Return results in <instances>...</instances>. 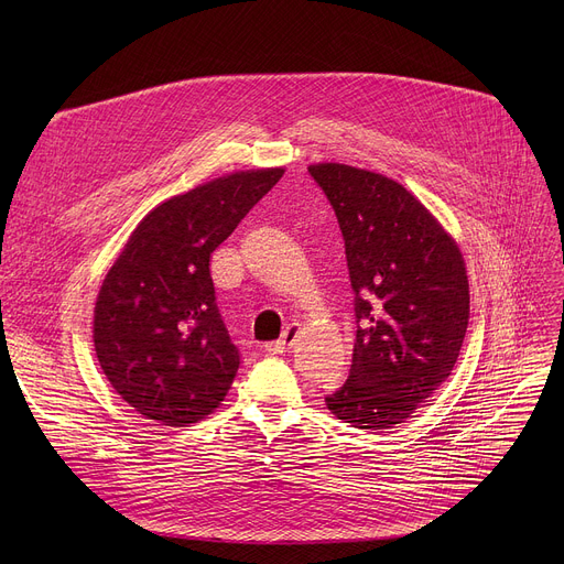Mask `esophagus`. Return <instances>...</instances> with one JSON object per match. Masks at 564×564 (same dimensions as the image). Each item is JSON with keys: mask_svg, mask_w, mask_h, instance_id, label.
Here are the masks:
<instances>
[{"mask_svg": "<svg viewBox=\"0 0 564 564\" xmlns=\"http://www.w3.org/2000/svg\"><path fill=\"white\" fill-rule=\"evenodd\" d=\"M299 330H301V326H299V324H288V326H285V330L281 333V339H276V341L268 344V346H265V350H268V352H272V355H281V352H285V350L296 341Z\"/></svg>", "mask_w": 564, "mask_h": 564, "instance_id": "34e87169", "label": "esophagus"}]
</instances>
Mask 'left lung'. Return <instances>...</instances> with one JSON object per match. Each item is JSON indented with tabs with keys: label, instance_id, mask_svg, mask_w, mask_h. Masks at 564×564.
<instances>
[{
	"label": "left lung",
	"instance_id": "obj_1",
	"mask_svg": "<svg viewBox=\"0 0 564 564\" xmlns=\"http://www.w3.org/2000/svg\"><path fill=\"white\" fill-rule=\"evenodd\" d=\"M346 243L357 337L350 377L326 397L364 431L409 420L451 375L468 328L459 248L399 183L350 165L307 167Z\"/></svg>",
	"mask_w": 564,
	"mask_h": 564
}]
</instances>
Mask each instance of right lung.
<instances>
[{"mask_svg": "<svg viewBox=\"0 0 564 564\" xmlns=\"http://www.w3.org/2000/svg\"><path fill=\"white\" fill-rule=\"evenodd\" d=\"M281 176V167L236 172L165 200L109 270L96 301V355L147 420L194 424L225 399L240 355L216 305L209 259Z\"/></svg>", "mask_w": 564, "mask_h": 564, "instance_id": "1", "label": "right lung"}]
</instances>
